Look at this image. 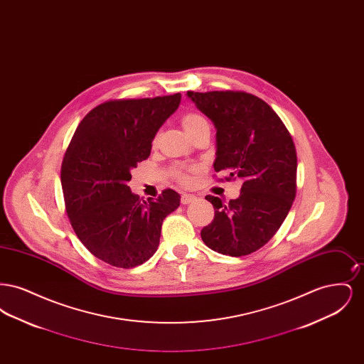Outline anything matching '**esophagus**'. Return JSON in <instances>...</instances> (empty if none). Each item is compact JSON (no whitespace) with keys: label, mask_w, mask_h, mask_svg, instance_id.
<instances>
[{"label":"esophagus","mask_w":364,"mask_h":364,"mask_svg":"<svg viewBox=\"0 0 364 364\" xmlns=\"http://www.w3.org/2000/svg\"><path fill=\"white\" fill-rule=\"evenodd\" d=\"M195 199H196V198H195L193 195H191V193H184V195H181V203H183V205H190V203H192Z\"/></svg>","instance_id":"34e87169"}]
</instances>
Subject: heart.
Returning <instances> with one entry per match:
<instances>
[{"label":"heart","instance_id":"heart-1","mask_svg":"<svg viewBox=\"0 0 364 364\" xmlns=\"http://www.w3.org/2000/svg\"><path fill=\"white\" fill-rule=\"evenodd\" d=\"M181 125L184 128V131L187 132L188 136H192L195 132H198L199 129H202L203 127H208V124L205 117H202L200 114H196V113H187L183 116L181 119ZM176 176L177 178L181 181V183H188L190 181V177L187 172L183 169V168H177L176 169Z\"/></svg>","mask_w":364,"mask_h":364}]
</instances>
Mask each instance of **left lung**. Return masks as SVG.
<instances>
[{"instance_id": "left-lung-1", "label": "left lung", "mask_w": 364, "mask_h": 364, "mask_svg": "<svg viewBox=\"0 0 364 364\" xmlns=\"http://www.w3.org/2000/svg\"><path fill=\"white\" fill-rule=\"evenodd\" d=\"M187 97L213 122L214 171L242 178L240 196L214 206V220L200 232L208 248L230 257L255 252L287 218L296 195L294 140L277 113L255 95L240 91L192 92Z\"/></svg>"}]
</instances>
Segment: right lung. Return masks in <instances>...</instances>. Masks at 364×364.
<instances>
[{"mask_svg":"<svg viewBox=\"0 0 364 364\" xmlns=\"http://www.w3.org/2000/svg\"><path fill=\"white\" fill-rule=\"evenodd\" d=\"M180 101L177 92L105 102L80 122L67 149L61 186L70 225L94 257L112 266L129 269L150 259L165 217L180 206L176 191L141 202L128 186Z\"/></svg>","mask_w":364,"mask_h":364,"instance_id":"obj_1","label":"right lung"}]
</instances>
